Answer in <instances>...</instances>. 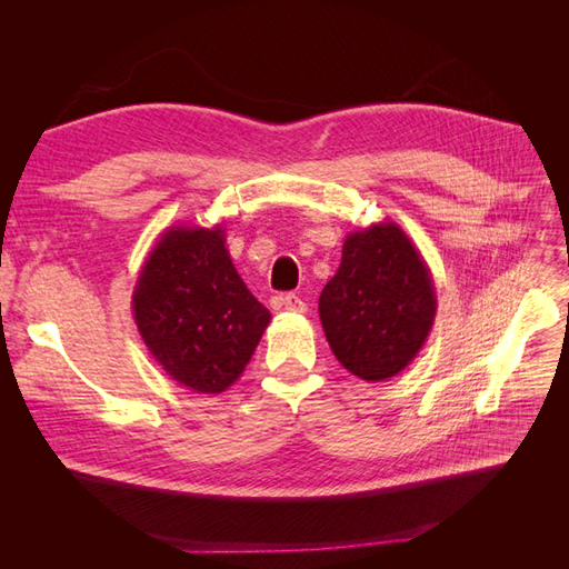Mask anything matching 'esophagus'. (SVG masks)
Wrapping results in <instances>:
<instances>
[{"label":"esophagus","instance_id":"34e87169","mask_svg":"<svg viewBox=\"0 0 569 569\" xmlns=\"http://www.w3.org/2000/svg\"><path fill=\"white\" fill-rule=\"evenodd\" d=\"M282 308H284L287 313H303L306 311V303L297 295H284L282 297Z\"/></svg>","mask_w":569,"mask_h":569}]
</instances>
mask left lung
<instances>
[{
  "label": "left lung",
  "instance_id": "1",
  "mask_svg": "<svg viewBox=\"0 0 569 569\" xmlns=\"http://www.w3.org/2000/svg\"><path fill=\"white\" fill-rule=\"evenodd\" d=\"M318 313L343 368L366 382L389 380L410 366L432 330V272L396 222H377L343 239Z\"/></svg>",
  "mask_w": 569,
  "mask_h": 569
}]
</instances>
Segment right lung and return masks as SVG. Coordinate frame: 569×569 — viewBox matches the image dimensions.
<instances>
[{
  "instance_id": "right-lung-1",
  "label": "right lung",
  "mask_w": 569,
  "mask_h": 569,
  "mask_svg": "<svg viewBox=\"0 0 569 569\" xmlns=\"http://www.w3.org/2000/svg\"><path fill=\"white\" fill-rule=\"evenodd\" d=\"M132 316L153 360L197 393L234 385L270 322L220 226H173L159 237L137 278Z\"/></svg>"
}]
</instances>
